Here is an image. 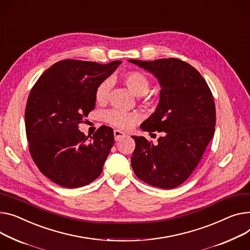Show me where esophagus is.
<instances>
[{
  "instance_id": "esophagus-1",
  "label": "esophagus",
  "mask_w": 250,
  "mask_h": 250,
  "mask_svg": "<svg viewBox=\"0 0 250 250\" xmlns=\"http://www.w3.org/2000/svg\"><path fill=\"white\" fill-rule=\"evenodd\" d=\"M113 135H114V140L115 141H121L122 139H124L125 137V134L119 129H114L113 131Z\"/></svg>"
}]
</instances>
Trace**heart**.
<instances>
[{"instance_id":"1","label":"heart","mask_w":250,"mask_h":250,"mask_svg":"<svg viewBox=\"0 0 250 250\" xmlns=\"http://www.w3.org/2000/svg\"><path fill=\"white\" fill-rule=\"evenodd\" d=\"M125 85L129 91L136 96H144L149 90V79L146 74L141 71H129L122 77ZM109 90L108 81H103L96 87L95 99L98 104H104L106 102L107 94ZM104 121L109 125L119 128L127 130L134 126L139 121V114L135 112H127L120 109H109L104 114Z\"/></svg>"}]
</instances>
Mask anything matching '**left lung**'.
<instances>
[{
	"mask_svg": "<svg viewBox=\"0 0 250 250\" xmlns=\"http://www.w3.org/2000/svg\"><path fill=\"white\" fill-rule=\"evenodd\" d=\"M128 61L151 72L160 83L157 109L141 128L164 134L156 146L144 137H131L136 142L132 170L148 185L173 189L189 178L213 138L216 110L212 92L202 75L180 59Z\"/></svg>",
	"mask_w": 250,
	"mask_h": 250,
	"instance_id": "8db88e82",
	"label": "left lung"
}]
</instances>
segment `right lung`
Wrapping results in <instances>:
<instances>
[{"label":"right lung","instance_id":"1","mask_svg":"<svg viewBox=\"0 0 250 250\" xmlns=\"http://www.w3.org/2000/svg\"><path fill=\"white\" fill-rule=\"evenodd\" d=\"M121 63L56 62L29 94L25 125L31 157L41 173L61 187L88 185L103 172L114 143L112 128L103 125L88 139L78 125L95 106L96 87Z\"/></svg>","mask_w":250,"mask_h":250}]
</instances>
